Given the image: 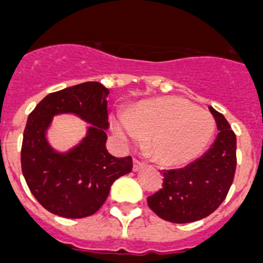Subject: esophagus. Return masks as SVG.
<instances>
[{
  "label": "esophagus",
  "instance_id": "obj_1",
  "mask_svg": "<svg viewBox=\"0 0 263 263\" xmlns=\"http://www.w3.org/2000/svg\"><path fill=\"white\" fill-rule=\"evenodd\" d=\"M144 162H141V161H139V160H136V158H135L134 160V172H139V170L141 169V167H144Z\"/></svg>",
  "mask_w": 263,
  "mask_h": 263
}]
</instances>
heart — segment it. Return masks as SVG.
<instances>
[{"instance_id":"heart-1","label":"heart","mask_w":263,"mask_h":263,"mask_svg":"<svg viewBox=\"0 0 263 263\" xmlns=\"http://www.w3.org/2000/svg\"><path fill=\"white\" fill-rule=\"evenodd\" d=\"M111 128L120 140H146V149L157 162L179 166L199 157L214 136L215 120L210 112L187 99L166 97L143 102L117 115Z\"/></svg>"}]
</instances>
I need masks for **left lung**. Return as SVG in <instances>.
<instances>
[{"instance_id":"left-lung-1","label":"left lung","mask_w":263,"mask_h":263,"mask_svg":"<svg viewBox=\"0 0 263 263\" xmlns=\"http://www.w3.org/2000/svg\"><path fill=\"white\" fill-rule=\"evenodd\" d=\"M210 111L219 131L211 148L187 166L165 170L162 189L148 196L149 208L170 223H193L211 215L235 178L236 135L223 114Z\"/></svg>"}]
</instances>
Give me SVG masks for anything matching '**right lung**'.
Here are the masks:
<instances>
[{"label":"right lung","instance_id":"1","mask_svg":"<svg viewBox=\"0 0 263 263\" xmlns=\"http://www.w3.org/2000/svg\"><path fill=\"white\" fill-rule=\"evenodd\" d=\"M108 89L84 82L51 93L28 115L23 132L21 165L35 199L47 211L67 219L96 214L111 184L132 170V158H117L106 149ZM76 114L92 126L85 139L67 154L55 153L45 139L53 115Z\"/></svg>","mask_w":263,"mask_h":263}]
</instances>
